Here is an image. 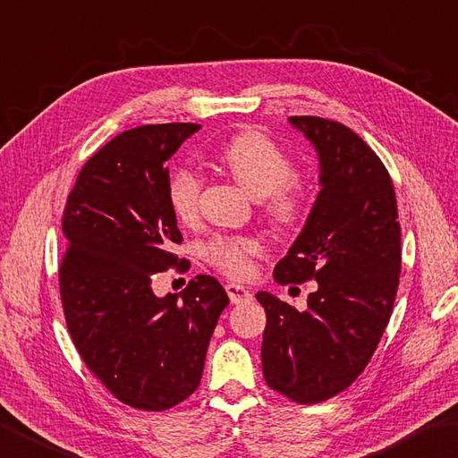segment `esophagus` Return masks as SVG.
Returning a JSON list of instances; mask_svg holds the SVG:
<instances>
[{
	"label": "esophagus",
	"mask_w": 458,
	"mask_h": 458,
	"mask_svg": "<svg viewBox=\"0 0 458 458\" xmlns=\"http://www.w3.org/2000/svg\"><path fill=\"white\" fill-rule=\"evenodd\" d=\"M226 292H228V298H230L232 303H248V301H252V293H250V290H246L244 285L228 284L226 285Z\"/></svg>",
	"instance_id": "esophagus-1"
}]
</instances>
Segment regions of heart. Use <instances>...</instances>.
Listing matches in <instances>:
<instances>
[{"label": "heart", "instance_id": "b5f03b06", "mask_svg": "<svg viewBox=\"0 0 458 458\" xmlns=\"http://www.w3.org/2000/svg\"><path fill=\"white\" fill-rule=\"evenodd\" d=\"M220 163L254 199H264V210L276 226L288 228L306 208V188L293 174L284 150L262 132L246 131L232 137L220 150ZM202 178L194 168L182 166L168 181V202L174 216L191 224L199 216ZM262 252L258 236L216 234L202 246V256L232 277L252 274V258Z\"/></svg>", "mask_w": 458, "mask_h": 458}]
</instances>
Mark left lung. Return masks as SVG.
<instances>
[{
  "instance_id": "obj_1",
  "label": "left lung",
  "mask_w": 458,
  "mask_h": 458,
  "mask_svg": "<svg viewBox=\"0 0 458 458\" xmlns=\"http://www.w3.org/2000/svg\"><path fill=\"white\" fill-rule=\"evenodd\" d=\"M319 158V186L306 226L274 277L316 280L308 310L267 292L264 379L288 399L311 405L347 389L369 363L389 324L401 274L395 188L381 158L345 124L290 116Z\"/></svg>"
}]
</instances>
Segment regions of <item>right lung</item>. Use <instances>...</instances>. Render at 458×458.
<instances>
[{
  "mask_svg": "<svg viewBox=\"0 0 458 458\" xmlns=\"http://www.w3.org/2000/svg\"><path fill=\"white\" fill-rule=\"evenodd\" d=\"M200 124H145L87 160L63 212L59 290L79 355L113 395L165 411L200 385L206 349L228 295L212 276L158 298L152 276L186 259L168 202V160Z\"/></svg>",
  "mask_w": 458,
  "mask_h": 458,
  "instance_id": "add662e5",
  "label": "right lung"
}]
</instances>
